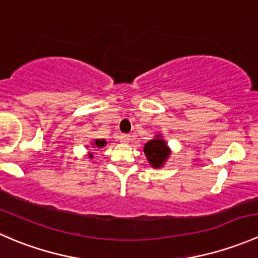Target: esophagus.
<instances>
[{
    "label": "esophagus",
    "instance_id": "esophagus-1",
    "mask_svg": "<svg viewBox=\"0 0 258 258\" xmlns=\"http://www.w3.org/2000/svg\"><path fill=\"white\" fill-rule=\"evenodd\" d=\"M130 140H131V136L127 134H121L119 135V141L123 142V144H128Z\"/></svg>",
    "mask_w": 258,
    "mask_h": 258
}]
</instances>
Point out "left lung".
Here are the masks:
<instances>
[{
  "mask_svg": "<svg viewBox=\"0 0 258 258\" xmlns=\"http://www.w3.org/2000/svg\"><path fill=\"white\" fill-rule=\"evenodd\" d=\"M147 160L153 167H161L166 160H167L168 155H170V150L167 148L166 142L161 139L160 136H156L155 140H151L145 145L144 148Z\"/></svg>",
  "mask_w": 258,
  "mask_h": 258,
  "instance_id": "8db88e82",
  "label": "left lung"
}]
</instances>
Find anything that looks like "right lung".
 Instances as JSON below:
<instances>
[{
    "mask_svg": "<svg viewBox=\"0 0 258 258\" xmlns=\"http://www.w3.org/2000/svg\"><path fill=\"white\" fill-rule=\"evenodd\" d=\"M93 145H95L96 147L101 148V147H103V146L106 145V141H105V140H96L95 144H93ZM90 157H92V153H91V155H90Z\"/></svg>",
    "mask_w": 258,
    "mask_h": 258,
    "instance_id": "add662e5",
    "label": "right lung"
}]
</instances>
